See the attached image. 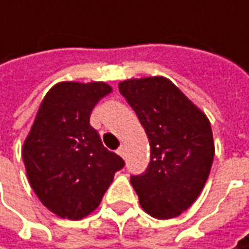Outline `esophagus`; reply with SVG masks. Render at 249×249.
<instances>
[{"label": "esophagus", "mask_w": 249, "mask_h": 249, "mask_svg": "<svg viewBox=\"0 0 249 249\" xmlns=\"http://www.w3.org/2000/svg\"><path fill=\"white\" fill-rule=\"evenodd\" d=\"M117 154H119L121 158H125V155H126V149H125V145H121V147L117 149Z\"/></svg>", "instance_id": "obj_1"}]
</instances>
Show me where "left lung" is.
<instances>
[{"mask_svg":"<svg viewBox=\"0 0 249 249\" xmlns=\"http://www.w3.org/2000/svg\"><path fill=\"white\" fill-rule=\"evenodd\" d=\"M151 147L145 173L130 183L142 210L168 220L189 209L210 174L214 142L209 119L168 78H130L119 83Z\"/></svg>","mask_w":249,"mask_h":249,"instance_id":"1","label":"left lung"}]
</instances>
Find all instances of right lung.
Returning a JSON list of instances; mask_svg holds the SVG:
<instances>
[{
    "mask_svg": "<svg viewBox=\"0 0 249 249\" xmlns=\"http://www.w3.org/2000/svg\"><path fill=\"white\" fill-rule=\"evenodd\" d=\"M112 86L105 82H59L41 104L22 144L29 183L53 214L81 220L100 206L114 174L124 167L90 125L97 102Z\"/></svg>",
    "mask_w": 249,
    "mask_h": 249,
    "instance_id": "1",
    "label": "right lung"
}]
</instances>
